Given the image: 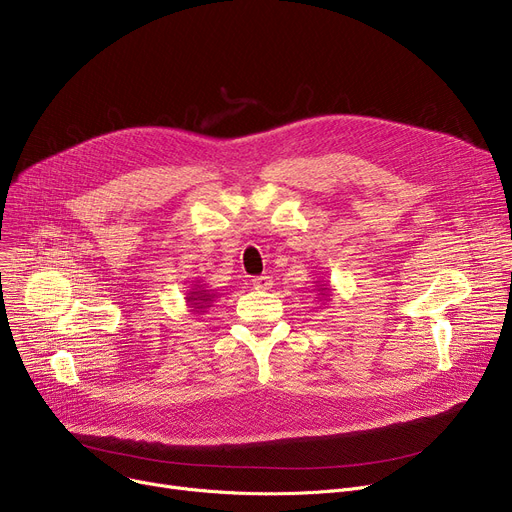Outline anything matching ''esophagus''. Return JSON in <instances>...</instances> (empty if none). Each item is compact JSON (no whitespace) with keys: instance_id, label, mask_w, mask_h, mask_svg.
I'll return each instance as SVG.
<instances>
[{"instance_id":"esophagus-1","label":"esophagus","mask_w":512,"mask_h":512,"mask_svg":"<svg viewBox=\"0 0 512 512\" xmlns=\"http://www.w3.org/2000/svg\"><path fill=\"white\" fill-rule=\"evenodd\" d=\"M253 286L259 290H270L274 286V280H272V276H255Z\"/></svg>"}]
</instances>
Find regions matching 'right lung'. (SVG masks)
Listing matches in <instances>:
<instances>
[{
  "instance_id": "obj_1",
  "label": "right lung",
  "mask_w": 512,
  "mask_h": 512,
  "mask_svg": "<svg viewBox=\"0 0 512 512\" xmlns=\"http://www.w3.org/2000/svg\"><path fill=\"white\" fill-rule=\"evenodd\" d=\"M197 300H203L204 303L197 304L196 303ZM207 301H209V294H205V292H203V290H201V292H195V297H191V303H193V305H195V309H203V307H201V305H205V303H207Z\"/></svg>"
}]
</instances>
